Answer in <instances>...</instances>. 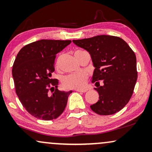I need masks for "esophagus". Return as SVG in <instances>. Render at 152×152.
Returning <instances> with one entry per match:
<instances>
[{
	"label": "esophagus",
	"mask_w": 152,
	"mask_h": 152,
	"mask_svg": "<svg viewBox=\"0 0 152 152\" xmlns=\"http://www.w3.org/2000/svg\"><path fill=\"white\" fill-rule=\"evenodd\" d=\"M75 91L79 92H86L87 90H75Z\"/></svg>",
	"instance_id": "1"
}]
</instances>
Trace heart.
<instances>
[{"label": "heart", "mask_w": 152, "mask_h": 152, "mask_svg": "<svg viewBox=\"0 0 152 152\" xmlns=\"http://www.w3.org/2000/svg\"><path fill=\"white\" fill-rule=\"evenodd\" d=\"M81 50H77L79 52ZM75 52V53H76ZM88 76L85 72H80L77 73L68 75L64 77L62 80V85L66 89H83L86 85Z\"/></svg>", "instance_id": "heart-1"}]
</instances>
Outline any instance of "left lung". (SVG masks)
<instances>
[{"label": "left lung", "mask_w": 152, "mask_h": 152, "mask_svg": "<svg viewBox=\"0 0 152 152\" xmlns=\"http://www.w3.org/2000/svg\"><path fill=\"white\" fill-rule=\"evenodd\" d=\"M78 47L90 53L95 67L92 83L99 93V100L91 105L99 115H110L120 111L132 96L137 80V59L124 40L112 35H97L73 40ZM99 80H103L102 86Z\"/></svg>", "instance_id": "obj_1"}]
</instances>
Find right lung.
I'll list each match as a JSON object with an SVG mask.
<instances>
[{
  "mask_svg": "<svg viewBox=\"0 0 152 152\" xmlns=\"http://www.w3.org/2000/svg\"><path fill=\"white\" fill-rule=\"evenodd\" d=\"M71 42L35 41L24 46L16 56L12 69L15 92L23 107L37 119H57L65 110L72 91L59 90L58 80L51 76L56 55Z\"/></svg>",
  "mask_w": 152,
  "mask_h": 152,
  "instance_id": "obj_1",
  "label": "right lung"
}]
</instances>
